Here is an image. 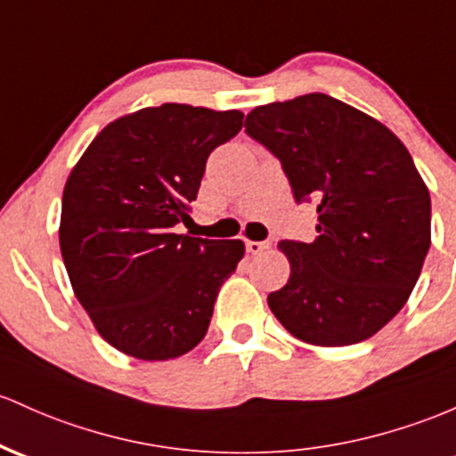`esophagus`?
Returning a JSON list of instances; mask_svg holds the SVG:
<instances>
[{"label": "esophagus", "mask_w": 456, "mask_h": 456, "mask_svg": "<svg viewBox=\"0 0 456 456\" xmlns=\"http://www.w3.org/2000/svg\"><path fill=\"white\" fill-rule=\"evenodd\" d=\"M244 247H247V253L259 255L262 251H266L268 242H255V240H247V242H244Z\"/></svg>", "instance_id": "obj_1"}]
</instances>
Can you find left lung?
<instances>
[{
	"mask_svg": "<svg viewBox=\"0 0 456 456\" xmlns=\"http://www.w3.org/2000/svg\"><path fill=\"white\" fill-rule=\"evenodd\" d=\"M244 127L281 162L297 203L318 201V238L279 242L292 274L268 294L273 314L314 346L372 338L404 307L431 247V197L407 147L322 93L255 108Z\"/></svg>",
	"mask_w": 456,
	"mask_h": 456,
	"instance_id": "1",
	"label": "left lung"
}]
</instances>
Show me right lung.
Segmentation results:
<instances>
[{
    "mask_svg": "<svg viewBox=\"0 0 456 456\" xmlns=\"http://www.w3.org/2000/svg\"><path fill=\"white\" fill-rule=\"evenodd\" d=\"M238 110L162 103L117 118L90 142L62 194L60 251L99 335L129 357L167 362L205 338L242 240L175 233L205 162L242 129Z\"/></svg>",
    "mask_w": 456,
    "mask_h": 456,
    "instance_id": "right-lung-1",
    "label": "right lung"
}]
</instances>
